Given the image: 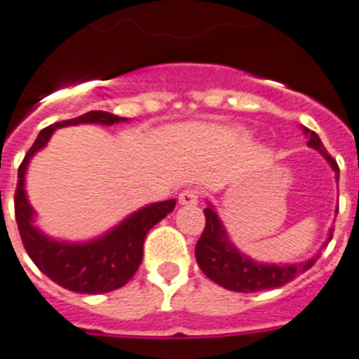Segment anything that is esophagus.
Masks as SVG:
<instances>
[{
  "label": "esophagus",
  "instance_id": "esophagus-1",
  "mask_svg": "<svg viewBox=\"0 0 359 359\" xmlns=\"http://www.w3.org/2000/svg\"><path fill=\"white\" fill-rule=\"evenodd\" d=\"M179 203L184 206H191L199 203V189L197 188H186L180 191Z\"/></svg>",
  "mask_w": 359,
  "mask_h": 359
}]
</instances>
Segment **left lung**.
Here are the masks:
<instances>
[{
	"mask_svg": "<svg viewBox=\"0 0 359 359\" xmlns=\"http://www.w3.org/2000/svg\"><path fill=\"white\" fill-rule=\"evenodd\" d=\"M302 129L308 134V145L319 151L328 160V164L332 165V170L336 171L337 179H339L337 162L325 149L321 138L313 130L306 129V127H302ZM205 217L206 225L197 245H195V258H197L201 271L208 276L210 280H214L215 284L223 285L230 291L250 293V291L280 287V285L293 280L297 275L310 269L319 258V255H316L302 264L291 265L258 264V262L250 260L249 256L241 255L240 250L236 249L234 243L229 240L225 226L221 225L219 217L215 214V210L212 208V205L205 208ZM328 240H332V230Z\"/></svg>",
	"mask_w": 359,
	"mask_h": 359,
	"instance_id": "1",
	"label": "left lung"
}]
</instances>
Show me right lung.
Masks as SVG:
<instances>
[{
  "label": "right lung",
  "mask_w": 359,
  "mask_h": 359,
  "mask_svg": "<svg viewBox=\"0 0 359 359\" xmlns=\"http://www.w3.org/2000/svg\"><path fill=\"white\" fill-rule=\"evenodd\" d=\"M119 121H127V119L110 112H103V110H92L79 118L64 119L55 125H49L40 130L33 147L27 151L18 168L14 214H16L23 247L27 250L29 258L43 275L49 276L55 284L62 285L69 291H77V293L95 295V293L118 290L127 284L142 264L145 236L158 221L173 212L177 201L170 199L145 206L97 240L86 241V243H66V241L51 240L33 225L34 210L29 205L27 195L23 189L25 171H27L31 156L48 144V140L58 127L79 123L114 125Z\"/></svg>",
  "instance_id": "right-lung-1"
}]
</instances>
